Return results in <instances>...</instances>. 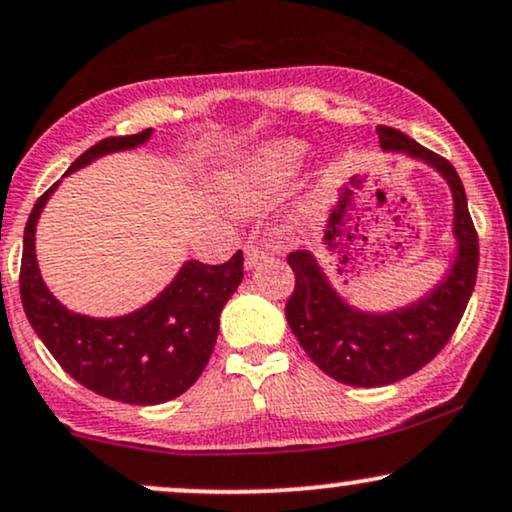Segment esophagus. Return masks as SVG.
<instances>
[{
    "mask_svg": "<svg viewBox=\"0 0 512 512\" xmlns=\"http://www.w3.org/2000/svg\"><path fill=\"white\" fill-rule=\"evenodd\" d=\"M267 257V250L260 243H248L245 245V267L252 269L255 264H260Z\"/></svg>",
    "mask_w": 512,
    "mask_h": 512,
    "instance_id": "obj_1",
    "label": "esophagus"
}]
</instances>
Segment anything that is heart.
<instances>
[{"instance_id": "obj_1", "label": "heart", "mask_w": 512, "mask_h": 512, "mask_svg": "<svg viewBox=\"0 0 512 512\" xmlns=\"http://www.w3.org/2000/svg\"><path fill=\"white\" fill-rule=\"evenodd\" d=\"M305 145L298 140H279L248 159L229 178V190L238 207H252L274 190L286 186L300 169Z\"/></svg>"}]
</instances>
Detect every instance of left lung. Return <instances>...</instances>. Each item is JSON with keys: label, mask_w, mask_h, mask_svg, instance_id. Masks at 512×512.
I'll return each instance as SVG.
<instances>
[{"label": "left lung", "mask_w": 512, "mask_h": 512, "mask_svg": "<svg viewBox=\"0 0 512 512\" xmlns=\"http://www.w3.org/2000/svg\"><path fill=\"white\" fill-rule=\"evenodd\" d=\"M377 133L384 150L422 159L448 181L453 190L458 255L446 279L420 303L389 315H365L338 298L310 252H288L286 260L295 274V288L286 303L288 326L324 374L362 389L410 377L441 353L463 319L479 267L477 229L453 164L398 128L379 126Z\"/></svg>", "instance_id": "1"}]
</instances>
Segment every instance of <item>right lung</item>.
Returning a JSON list of instances; mask_svg holds the SVG:
<instances>
[{
	"instance_id": "right-lung-1",
	"label": "right lung",
	"mask_w": 512,
	"mask_h": 512,
	"mask_svg": "<svg viewBox=\"0 0 512 512\" xmlns=\"http://www.w3.org/2000/svg\"><path fill=\"white\" fill-rule=\"evenodd\" d=\"M152 128L114 135L85 150L66 174L107 152L131 150ZM59 183L35 202L23 233L18 286L35 334L66 374L85 389L131 405H157L181 396L200 379L219 334V315L243 281V252L224 264L190 260L159 298L133 315L92 319L73 315L47 291L35 262V224Z\"/></svg>"
}]
</instances>
